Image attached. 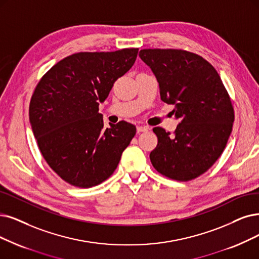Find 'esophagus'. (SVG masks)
<instances>
[{"mask_svg": "<svg viewBox=\"0 0 259 259\" xmlns=\"http://www.w3.org/2000/svg\"><path fill=\"white\" fill-rule=\"evenodd\" d=\"M149 127L148 126H137V132L141 133V132H148Z\"/></svg>", "mask_w": 259, "mask_h": 259, "instance_id": "esophagus-1", "label": "esophagus"}]
</instances>
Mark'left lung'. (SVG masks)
<instances>
[{"label":"left lung","mask_w":259,"mask_h":259,"mask_svg":"<svg viewBox=\"0 0 259 259\" xmlns=\"http://www.w3.org/2000/svg\"><path fill=\"white\" fill-rule=\"evenodd\" d=\"M139 56L156 77L161 101L174 105L181 121L173 134L153 128L158 138L150 154L153 167L175 181L198 178L220 157L233 128L234 109L221 77L191 52L144 49Z\"/></svg>","instance_id":"8db88e82"}]
</instances>
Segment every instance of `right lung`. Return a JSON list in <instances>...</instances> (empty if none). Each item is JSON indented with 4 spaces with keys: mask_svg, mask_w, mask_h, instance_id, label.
<instances>
[{
    "mask_svg": "<svg viewBox=\"0 0 259 259\" xmlns=\"http://www.w3.org/2000/svg\"><path fill=\"white\" fill-rule=\"evenodd\" d=\"M138 49L80 52L52 67L36 86L29 122L39 150L65 182L90 188L107 180L136 134L121 121L104 127L100 103L133 67Z\"/></svg>",
    "mask_w": 259,
    "mask_h": 259,
    "instance_id": "1",
    "label": "right lung"
}]
</instances>
